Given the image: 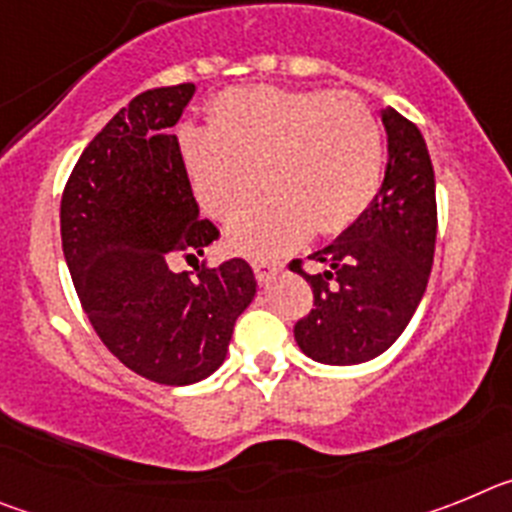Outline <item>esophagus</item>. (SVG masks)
<instances>
[{"instance_id":"34e87169","label":"esophagus","mask_w":512,"mask_h":512,"mask_svg":"<svg viewBox=\"0 0 512 512\" xmlns=\"http://www.w3.org/2000/svg\"><path fill=\"white\" fill-rule=\"evenodd\" d=\"M251 266L253 271H256V279H259V282H266V279L279 269L277 261H266V259H253Z\"/></svg>"}]
</instances>
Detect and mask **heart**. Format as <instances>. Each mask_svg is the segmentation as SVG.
I'll list each match as a JSON object with an SVG mask.
<instances>
[{"label":"heart","mask_w":512,"mask_h":512,"mask_svg":"<svg viewBox=\"0 0 512 512\" xmlns=\"http://www.w3.org/2000/svg\"><path fill=\"white\" fill-rule=\"evenodd\" d=\"M179 151L202 210L230 223L248 256H282L312 235H341L377 200L384 135L364 99L328 89L241 87L215 99L210 130H179Z\"/></svg>","instance_id":"1"}]
</instances>
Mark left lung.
<instances>
[{"label": "left lung", "mask_w": 512, "mask_h": 512, "mask_svg": "<svg viewBox=\"0 0 512 512\" xmlns=\"http://www.w3.org/2000/svg\"><path fill=\"white\" fill-rule=\"evenodd\" d=\"M387 171L359 223L310 256L325 271L289 269L312 287V310L297 320L295 341L320 364H361L400 338L431 277L436 251V176L418 125L387 107Z\"/></svg>", "instance_id": "1"}]
</instances>
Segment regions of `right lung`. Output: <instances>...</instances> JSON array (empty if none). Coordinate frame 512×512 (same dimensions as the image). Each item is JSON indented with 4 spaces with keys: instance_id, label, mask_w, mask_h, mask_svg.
I'll return each mask as SVG.
<instances>
[{
    "instance_id": "add662e5",
    "label": "right lung",
    "mask_w": 512,
    "mask_h": 512,
    "mask_svg": "<svg viewBox=\"0 0 512 512\" xmlns=\"http://www.w3.org/2000/svg\"><path fill=\"white\" fill-rule=\"evenodd\" d=\"M194 84L148 89L97 133L61 197L63 256L102 343L158 384H194L225 361L233 325L256 295L243 259L192 271L220 230L200 217L171 135Z\"/></svg>"
}]
</instances>
